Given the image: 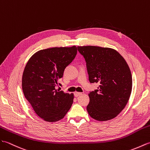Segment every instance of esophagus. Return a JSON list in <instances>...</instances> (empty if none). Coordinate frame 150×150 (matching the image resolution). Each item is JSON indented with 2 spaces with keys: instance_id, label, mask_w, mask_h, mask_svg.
Masks as SVG:
<instances>
[{
  "instance_id": "obj_1",
  "label": "esophagus",
  "mask_w": 150,
  "mask_h": 150,
  "mask_svg": "<svg viewBox=\"0 0 150 150\" xmlns=\"http://www.w3.org/2000/svg\"><path fill=\"white\" fill-rule=\"evenodd\" d=\"M74 94V96H75V97H78V96L81 95V94H82V93H81V92H75Z\"/></svg>"
}]
</instances>
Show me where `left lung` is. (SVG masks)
Masks as SVG:
<instances>
[{"label": "left lung", "instance_id": "left-lung-1", "mask_svg": "<svg viewBox=\"0 0 150 150\" xmlns=\"http://www.w3.org/2000/svg\"><path fill=\"white\" fill-rule=\"evenodd\" d=\"M78 50L85 58L90 82L99 83L88 94V114L98 121L110 120L124 109L131 94L132 78L127 63L113 49L83 46Z\"/></svg>", "mask_w": 150, "mask_h": 150}]
</instances>
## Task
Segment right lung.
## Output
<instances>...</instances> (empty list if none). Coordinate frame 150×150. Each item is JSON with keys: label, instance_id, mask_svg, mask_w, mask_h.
<instances>
[{"label": "right lung", "instance_id": "obj_1", "mask_svg": "<svg viewBox=\"0 0 150 150\" xmlns=\"http://www.w3.org/2000/svg\"><path fill=\"white\" fill-rule=\"evenodd\" d=\"M77 47H53L33 54L22 75V91L40 117L47 122L63 119L71 108L73 94L56 89L65 69L77 54Z\"/></svg>", "mask_w": 150, "mask_h": 150}]
</instances>
